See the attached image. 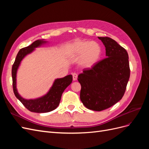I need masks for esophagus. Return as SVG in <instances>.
<instances>
[{
	"instance_id": "obj_1",
	"label": "esophagus",
	"mask_w": 149,
	"mask_h": 149,
	"mask_svg": "<svg viewBox=\"0 0 149 149\" xmlns=\"http://www.w3.org/2000/svg\"><path fill=\"white\" fill-rule=\"evenodd\" d=\"M73 81H76L78 79V74L76 73H73Z\"/></svg>"
}]
</instances>
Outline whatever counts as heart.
<instances>
[{
	"instance_id": "b5f03b06",
	"label": "heart",
	"mask_w": 149,
	"mask_h": 149,
	"mask_svg": "<svg viewBox=\"0 0 149 149\" xmlns=\"http://www.w3.org/2000/svg\"><path fill=\"white\" fill-rule=\"evenodd\" d=\"M102 53L101 48L96 42L76 40L70 45V56L81 58V65L85 68H92L100 60Z\"/></svg>"
}]
</instances>
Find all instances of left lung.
<instances>
[{"instance_id":"8db88e82","label":"left lung","mask_w":149,"mask_h":149,"mask_svg":"<svg viewBox=\"0 0 149 149\" xmlns=\"http://www.w3.org/2000/svg\"><path fill=\"white\" fill-rule=\"evenodd\" d=\"M106 48L107 58L78 75L80 99L88 109L101 111L119 101L130 77L127 51L109 37H98Z\"/></svg>"}]
</instances>
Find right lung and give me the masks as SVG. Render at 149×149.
<instances>
[{
	"label": "right lung",
	"instance_id": "obj_1",
	"mask_svg": "<svg viewBox=\"0 0 149 149\" xmlns=\"http://www.w3.org/2000/svg\"><path fill=\"white\" fill-rule=\"evenodd\" d=\"M47 42V41H45V40H38L30 45L20 49L12 68L13 90L15 96L26 109L31 112L37 113L48 112L55 109L59 105L63 93L73 81V76L71 74L66 76L62 78H57L53 82L52 86L46 94L33 100H26L22 97L18 93L17 89V73L21 61L26 55L32 53L36 48L41 47L42 45Z\"/></svg>",
	"mask_w": 149,
	"mask_h": 149
}]
</instances>
